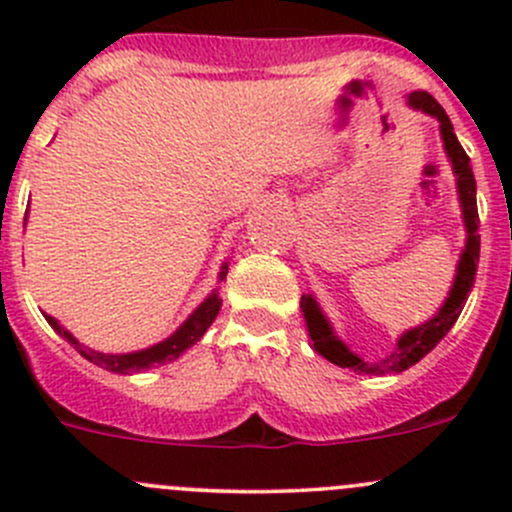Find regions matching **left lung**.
Returning a JSON list of instances; mask_svg holds the SVG:
<instances>
[{
    "label": "left lung",
    "instance_id": "obj_1",
    "mask_svg": "<svg viewBox=\"0 0 512 512\" xmlns=\"http://www.w3.org/2000/svg\"><path fill=\"white\" fill-rule=\"evenodd\" d=\"M406 106L414 108V111L426 113V116L436 118L438 131H441V143L443 151H446L448 163H451L453 175H456V193H458V205H461V218H463V230H466V245H463L461 257H458L456 275H453V285L448 289V297L443 299V304L438 307V312L431 319H426L418 327L406 329L399 339H396V347L386 359L381 361H364L359 354H354L347 344L339 339V334L334 332L332 322L324 314V309L319 307L317 297L314 294H302V307L304 322H307L309 339L314 344V352L322 354L324 359L332 361V364L342 366V369H354L359 374H401L409 366H414L416 361H421L423 356L431 352L438 342L448 334V329L456 324L458 314H461L463 304H466L468 292H471L473 280H476V262L480 255V235H478V205H476V178H473L471 158L466 156V151L458 143L456 133H453L451 118L446 116V111L441 108V103L436 101L426 91H411L406 94Z\"/></svg>",
    "mask_w": 512,
    "mask_h": 512
}]
</instances>
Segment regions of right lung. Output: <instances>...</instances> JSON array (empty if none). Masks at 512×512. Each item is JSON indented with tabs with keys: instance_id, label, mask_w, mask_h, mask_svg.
I'll list each match as a JSON object with an SVG mask.
<instances>
[{
	"instance_id": "1",
	"label": "right lung",
	"mask_w": 512,
	"mask_h": 512,
	"mask_svg": "<svg viewBox=\"0 0 512 512\" xmlns=\"http://www.w3.org/2000/svg\"><path fill=\"white\" fill-rule=\"evenodd\" d=\"M27 220H29V213L24 215V225H27ZM227 267H230V262L225 260L223 267H220V272H218V282L225 280ZM220 307H223V299H220L218 289H213V292H210L208 297H205L203 302H200L198 307L188 314V319H185V322L180 324V327L175 329L170 337H165L163 342L151 344V347H146V349H138V352H126V354L96 352V349L81 344L79 339H76L74 334H71L69 329L59 322V319H54L51 314H44V317H46V322L51 324V329H54L61 339H66L69 344H74L76 352H81V356H86L89 361H94L96 366H101V369H106V371H113V374L133 376V374H141V371H146V369H153V366L170 364V361H175L178 356H183L190 347H193V344H198L200 339H203V334L208 332L210 324H213L215 317H218Z\"/></svg>"
}]
</instances>
